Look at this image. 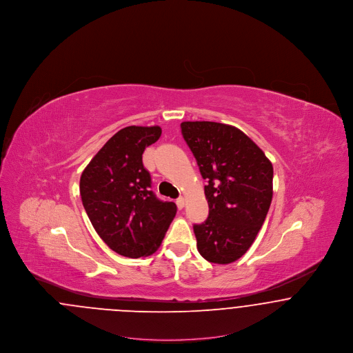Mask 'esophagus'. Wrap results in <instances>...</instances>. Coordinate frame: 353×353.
Instances as JSON below:
<instances>
[{
	"instance_id": "esophagus-1",
	"label": "esophagus",
	"mask_w": 353,
	"mask_h": 353,
	"mask_svg": "<svg viewBox=\"0 0 353 353\" xmlns=\"http://www.w3.org/2000/svg\"><path fill=\"white\" fill-rule=\"evenodd\" d=\"M176 203H177V208H179V209H183L185 206L184 197H179V199L176 200Z\"/></svg>"
}]
</instances>
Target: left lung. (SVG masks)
Returning a JSON list of instances; mask_svg holds the SVG:
<instances>
[{"mask_svg":"<svg viewBox=\"0 0 353 353\" xmlns=\"http://www.w3.org/2000/svg\"><path fill=\"white\" fill-rule=\"evenodd\" d=\"M181 134L205 185L209 217L193 230L202 256L219 265L239 259L261 230L272 200V164L249 136L216 121H184Z\"/></svg>","mask_w":353,"mask_h":353,"instance_id":"obj_1","label":"left lung"}]
</instances>
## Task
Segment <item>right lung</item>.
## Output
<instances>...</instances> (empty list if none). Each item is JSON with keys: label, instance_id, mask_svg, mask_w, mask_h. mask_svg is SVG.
<instances>
[{"label": "right lung", "instance_id": "right-lung-1", "mask_svg": "<svg viewBox=\"0 0 353 353\" xmlns=\"http://www.w3.org/2000/svg\"><path fill=\"white\" fill-rule=\"evenodd\" d=\"M161 136V128L130 125L114 134L81 176V197L94 229L123 256L156 252L174 219V202L160 201L151 190L143 152Z\"/></svg>", "mask_w": 353, "mask_h": 353}]
</instances>
